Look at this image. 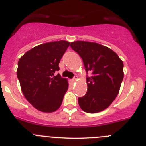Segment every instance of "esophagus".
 <instances>
[{
    "instance_id": "obj_1",
    "label": "esophagus",
    "mask_w": 146,
    "mask_h": 146,
    "mask_svg": "<svg viewBox=\"0 0 146 146\" xmlns=\"http://www.w3.org/2000/svg\"><path fill=\"white\" fill-rule=\"evenodd\" d=\"M77 78H78V76H75L74 77H73V81H76V80H77Z\"/></svg>"
}]
</instances>
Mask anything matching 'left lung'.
Listing matches in <instances>:
<instances>
[{"mask_svg": "<svg viewBox=\"0 0 146 146\" xmlns=\"http://www.w3.org/2000/svg\"><path fill=\"white\" fill-rule=\"evenodd\" d=\"M70 47L82 58L86 71L92 73L86 78L88 88L78 101L87 113L106 110L115 99L123 80V62L111 49L95 42L76 41Z\"/></svg>", "mask_w": 146, "mask_h": 146, "instance_id": "8db88e82", "label": "left lung"}]
</instances>
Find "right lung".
<instances>
[{
	"label": "right lung",
	"mask_w": 146,
	"mask_h": 146,
	"mask_svg": "<svg viewBox=\"0 0 146 146\" xmlns=\"http://www.w3.org/2000/svg\"><path fill=\"white\" fill-rule=\"evenodd\" d=\"M70 42L55 41L27 51L18 62L17 77L27 100L43 112H53L61 106L68 88V79L55 72Z\"/></svg>",
	"instance_id": "add662e5"
}]
</instances>
